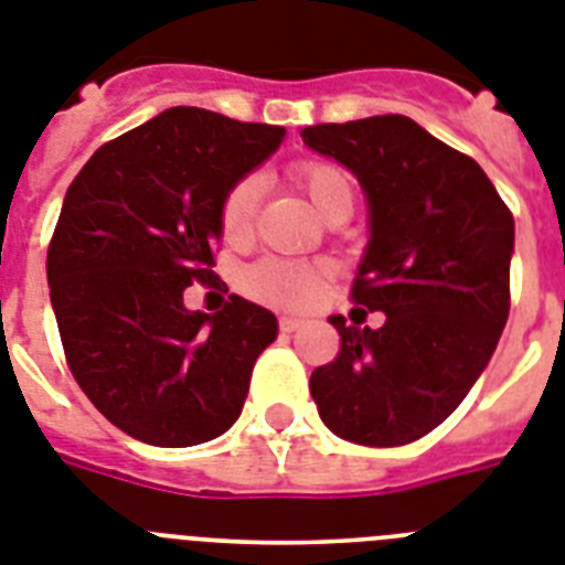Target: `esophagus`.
Returning a JSON list of instances; mask_svg holds the SVG:
<instances>
[{
	"label": "esophagus",
	"instance_id": "1",
	"mask_svg": "<svg viewBox=\"0 0 565 565\" xmlns=\"http://www.w3.org/2000/svg\"><path fill=\"white\" fill-rule=\"evenodd\" d=\"M278 324H281L284 333H296L298 327H305V319H298V316H281Z\"/></svg>",
	"mask_w": 565,
	"mask_h": 565
}]
</instances>
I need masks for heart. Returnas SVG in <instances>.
Returning a JSON list of instances; mask_svg holds the SVG:
<instances>
[{
    "instance_id": "heart-1",
    "label": "heart",
    "mask_w": 565,
    "mask_h": 565,
    "mask_svg": "<svg viewBox=\"0 0 565 565\" xmlns=\"http://www.w3.org/2000/svg\"><path fill=\"white\" fill-rule=\"evenodd\" d=\"M292 183L310 198L312 210L324 221L341 206H353L350 174L333 160H298L292 166ZM258 194L260 183L255 174H246L226 189L221 210H217V226L226 244L241 246L253 238ZM321 278H324L321 269L305 260L260 258L241 273V287L253 298L269 301V305L301 307L316 298Z\"/></svg>"
}]
</instances>
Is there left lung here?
<instances>
[{"mask_svg": "<svg viewBox=\"0 0 565 565\" xmlns=\"http://www.w3.org/2000/svg\"><path fill=\"white\" fill-rule=\"evenodd\" d=\"M310 149L359 178L371 244L350 301L386 312L379 331L333 316L341 348L310 393L327 428L373 448L416 443L466 399L511 307L514 215L477 160L402 114L321 122Z\"/></svg>", "mask_w": 565, "mask_h": 565, "instance_id": "1", "label": "left lung"}]
</instances>
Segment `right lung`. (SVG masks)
<instances>
[{
    "label": "right lung",
    "mask_w": 565,
    "mask_h": 565,
    "mask_svg": "<svg viewBox=\"0 0 565 565\" xmlns=\"http://www.w3.org/2000/svg\"><path fill=\"white\" fill-rule=\"evenodd\" d=\"M281 126L174 106L99 146L65 192L49 284L65 362L99 414L160 448L210 443L241 416L269 310L230 296L189 312V284L217 287L226 189L281 143Z\"/></svg>",
    "instance_id": "obj_1"
}]
</instances>
